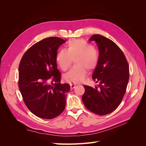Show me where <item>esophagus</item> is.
<instances>
[{
	"mask_svg": "<svg viewBox=\"0 0 146 146\" xmlns=\"http://www.w3.org/2000/svg\"><path fill=\"white\" fill-rule=\"evenodd\" d=\"M70 88H71V89H74L75 88H76V86H77V84L76 83H72V84H70Z\"/></svg>",
	"mask_w": 146,
	"mask_h": 146,
	"instance_id": "esophagus-1",
	"label": "esophagus"
}]
</instances>
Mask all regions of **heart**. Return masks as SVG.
I'll list each match as a JSON object with an SVG mask.
<instances>
[{
    "label": "heart",
    "mask_w": 146,
    "mask_h": 146,
    "mask_svg": "<svg viewBox=\"0 0 146 146\" xmlns=\"http://www.w3.org/2000/svg\"><path fill=\"white\" fill-rule=\"evenodd\" d=\"M75 59L74 66L64 76L66 81L79 83L86 77L87 69H94L99 61L98 52L93 46L83 39H72L68 42L66 49L60 50L56 55V62L64 71L67 70Z\"/></svg>",
    "instance_id": "b5f03b06"
}]
</instances>
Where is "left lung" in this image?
Returning <instances> with one entry per match:
<instances>
[{
    "instance_id": "8db88e82",
    "label": "left lung",
    "mask_w": 146,
    "mask_h": 146,
    "mask_svg": "<svg viewBox=\"0 0 146 146\" xmlns=\"http://www.w3.org/2000/svg\"><path fill=\"white\" fill-rule=\"evenodd\" d=\"M99 50V61L92 78L99 88L84 85L83 102L88 110L100 116L114 111L124 96L129 79V66L122 51L111 39L94 35Z\"/></svg>"
}]
</instances>
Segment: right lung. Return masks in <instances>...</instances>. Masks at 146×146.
<instances>
[{
  "label": "right lung",
  "instance_id": "right-lung-1",
  "mask_svg": "<svg viewBox=\"0 0 146 146\" xmlns=\"http://www.w3.org/2000/svg\"><path fill=\"white\" fill-rule=\"evenodd\" d=\"M65 42L58 37L43 39L30 47L21 60L19 90L25 105L39 117L53 119L65 108L70 85L60 82L56 60L57 50Z\"/></svg>",
  "mask_w": 146,
  "mask_h": 146
}]
</instances>
